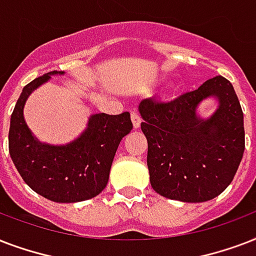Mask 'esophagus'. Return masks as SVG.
<instances>
[{
    "label": "esophagus",
    "mask_w": 256,
    "mask_h": 256,
    "mask_svg": "<svg viewBox=\"0 0 256 256\" xmlns=\"http://www.w3.org/2000/svg\"><path fill=\"white\" fill-rule=\"evenodd\" d=\"M130 118H132V122H134V128L138 130L140 124H142V118H140V114H138V110H132L130 112Z\"/></svg>",
    "instance_id": "1"
}]
</instances>
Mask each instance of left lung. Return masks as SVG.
Returning <instances> with one entry per match:
<instances>
[{
	"label": "left lung",
	"instance_id": "left-lung-1",
	"mask_svg": "<svg viewBox=\"0 0 256 256\" xmlns=\"http://www.w3.org/2000/svg\"><path fill=\"white\" fill-rule=\"evenodd\" d=\"M210 96L217 97L220 106L204 120L196 108ZM138 112L148 142L150 182L158 194L200 203L228 187L244 152V124L240 102L227 78L212 77L167 102L146 98Z\"/></svg>",
	"mask_w": 256,
	"mask_h": 256
}]
</instances>
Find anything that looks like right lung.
Segmentation results:
<instances>
[{
    "instance_id": "1",
    "label": "right lung",
    "mask_w": 256,
    "mask_h": 256,
    "mask_svg": "<svg viewBox=\"0 0 256 256\" xmlns=\"http://www.w3.org/2000/svg\"><path fill=\"white\" fill-rule=\"evenodd\" d=\"M45 73L24 86L9 128V154L17 171L38 195L57 203L92 199L106 187L114 154L122 138L134 128L130 112L96 114L80 138L65 146L40 142L24 118V106L36 88L53 74Z\"/></svg>"
}]
</instances>
